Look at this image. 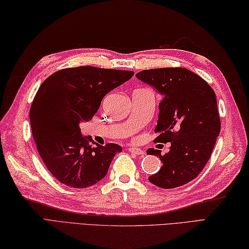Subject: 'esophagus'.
Instances as JSON below:
<instances>
[{"label": "esophagus", "mask_w": 249, "mask_h": 249, "mask_svg": "<svg viewBox=\"0 0 249 249\" xmlns=\"http://www.w3.org/2000/svg\"><path fill=\"white\" fill-rule=\"evenodd\" d=\"M128 151H129V153H133V154H136V155H143L144 154L143 150L138 149V147H134V146H130Z\"/></svg>", "instance_id": "1"}]
</instances>
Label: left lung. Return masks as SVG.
<instances>
[{
	"mask_svg": "<svg viewBox=\"0 0 249 249\" xmlns=\"http://www.w3.org/2000/svg\"><path fill=\"white\" fill-rule=\"evenodd\" d=\"M136 77L161 95L155 142H171L165 155L154 149L146 151L162 162L149 181L165 189L182 186L202 171L219 135L215 92L204 79L183 67L146 70Z\"/></svg>",
	"mask_w": 249,
	"mask_h": 249,
	"instance_id": "left-lung-1",
	"label": "left lung"
}]
</instances>
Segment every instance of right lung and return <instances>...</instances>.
<instances>
[{"label": "right lung", "instance_id": "obj_1", "mask_svg": "<svg viewBox=\"0 0 249 249\" xmlns=\"http://www.w3.org/2000/svg\"><path fill=\"white\" fill-rule=\"evenodd\" d=\"M133 76L131 71L79 66L52 73L41 83L30 110L32 134L41 160L60 183L87 188L106 177L122 147H93L92 137H83L79 125L93 118L106 94Z\"/></svg>", "mask_w": 249, "mask_h": 249}]
</instances>
